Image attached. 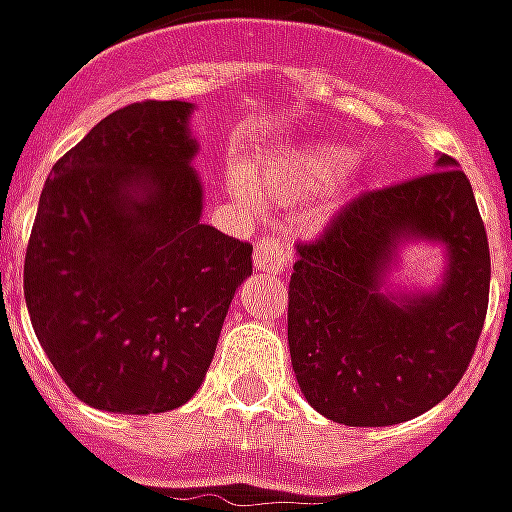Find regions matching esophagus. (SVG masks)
Returning a JSON list of instances; mask_svg holds the SVG:
<instances>
[{"mask_svg":"<svg viewBox=\"0 0 512 512\" xmlns=\"http://www.w3.org/2000/svg\"><path fill=\"white\" fill-rule=\"evenodd\" d=\"M290 262V250L278 239V236H262L253 250V264L259 273H270V276H281L284 267Z\"/></svg>","mask_w":512,"mask_h":512,"instance_id":"obj_1","label":"esophagus"}]
</instances>
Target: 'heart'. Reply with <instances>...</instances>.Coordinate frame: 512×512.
I'll return each instance as SVG.
<instances>
[{"mask_svg": "<svg viewBox=\"0 0 512 512\" xmlns=\"http://www.w3.org/2000/svg\"><path fill=\"white\" fill-rule=\"evenodd\" d=\"M351 150L343 144H309L276 155L253 172V186L267 203H301L315 197L337 175L351 172Z\"/></svg>", "mask_w": 512, "mask_h": 512, "instance_id": "1", "label": "heart"}]
</instances>
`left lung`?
<instances>
[{
	"label": "left lung",
	"instance_id": "1",
	"mask_svg": "<svg viewBox=\"0 0 512 512\" xmlns=\"http://www.w3.org/2000/svg\"><path fill=\"white\" fill-rule=\"evenodd\" d=\"M407 235L450 253L438 293L378 292ZM491 250L471 181L449 155L410 181L362 192L298 245L287 337L301 393L345 426H393L432 410L463 379L488 315Z\"/></svg>",
	"mask_w": 512,
	"mask_h": 512
}]
</instances>
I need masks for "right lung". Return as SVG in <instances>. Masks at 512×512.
I'll list each match as a JSON object with an SVG mask.
<instances>
[{
	"label": "right lung",
	"mask_w": 512,
	"mask_h": 512,
	"mask_svg": "<svg viewBox=\"0 0 512 512\" xmlns=\"http://www.w3.org/2000/svg\"><path fill=\"white\" fill-rule=\"evenodd\" d=\"M192 102H133L55 161L24 256L35 337L88 407L153 415L203 384L253 245L200 222Z\"/></svg>",
	"instance_id": "right-lung-1"
}]
</instances>
